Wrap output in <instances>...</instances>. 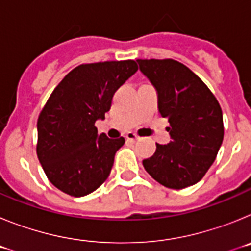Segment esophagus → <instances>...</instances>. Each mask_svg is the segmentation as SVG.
<instances>
[{
	"label": "esophagus",
	"mask_w": 251,
	"mask_h": 251,
	"mask_svg": "<svg viewBox=\"0 0 251 251\" xmlns=\"http://www.w3.org/2000/svg\"><path fill=\"white\" fill-rule=\"evenodd\" d=\"M126 138H127L128 141L136 142V141H138V139H139V137L137 136L136 133H133V132H128L127 134H126Z\"/></svg>",
	"instance_id": "esophagus-1"
}]
</instances>
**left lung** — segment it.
Here are the masks:
<instances>
[{
    "mask_svg": "<svg viewBox=\"0 0 251 251\" xmlns=\"http://www.w3.org/2000/svg\"><path fill=\"white\" fill-rule=\"evenodd\" d=\"M157 92L158 112L170 122L171 141L156 143L143 159L150 176L165 187L181 190L197 183L214 163L224 139L223 112L200 77L176 60H137Z\"/></svg>",
    "mask_w": 251,
    "mask_h": 251,
    "instance_id": "1",
    "label": "left lung"
}]
</instances>
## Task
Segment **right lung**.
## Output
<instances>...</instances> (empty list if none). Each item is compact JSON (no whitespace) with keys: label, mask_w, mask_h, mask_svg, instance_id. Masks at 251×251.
Returning a JSON list of instances; mask_svg holds the SVG:
<instances>
[{"label":"right lung","mask_w":251,"mask_h":251,"mask_svg":"<svg viewBox=\"0 0 251 251\" xmlns=\"http://www.w3.org/2000/svg\"><path fill=\"white\" fill-rule=\"evenodd\" d=\"M138 70L136 61L83 64L51 93L37 119V157L49 181L74 197L92 194L108 178L124 138L98 134L114 93Z\"/></svg>","instance_id":"obj_1"}]
</instances>
